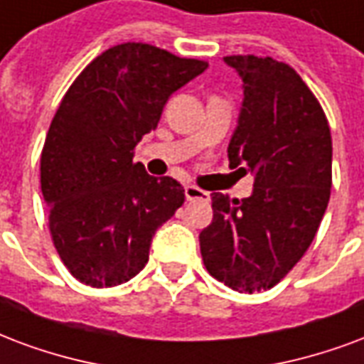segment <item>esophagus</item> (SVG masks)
Masks as SVG:
<instances>
[{"instance_id":"obj_1","label":"esophagus","mask_w":364,"mask_h":364,"mask_svg":"<svg viewBox=\"0 0 364 364\" xmlns=\"http://www.w3.org/2000/svg\"><path fill=\"white\" fill-rule=\"evenodd\" d=\"M185 196H187V200H203V203L210 200L208 193L203 189H198L195 185H187V187H185Z\"/></svg>"}]
</instances>
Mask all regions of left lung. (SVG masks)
<instances>
[{
  "mask_svg": "<svg viewBox=\"0 0 364 364\" xmlns=\"http://www.w3.org/2000/svg\"><path fill=\"white\" fill-rule=\"evenodd\" d=\"M223 61L243 79L230 168L245 165L255 189L243 200L212 193L214 218L198 239L210 276L252 293L279 284L311 247L330 200L332 134L318 100L287 63Z\"/></svg>",
  "mask_w": 364,
  "mask_h": 364,
  "instance_id": "obj_1",
  "label": "left lung"
}]
</instances>
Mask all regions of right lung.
<instances>
[{
  "label": "right lung",
  "instance_id": "obj_1",
  "mask_svg": "<svg viewBox=\"0 0 364 364\" xmlns=\"http://www.w3.org/2000/svg\"><path fill=\"white\" fill-rule=\"evenodd\" d=\"M206 67L127 42L100 53L69 86L42 148L40 183L55 250L80 284L134 278L156 230L185 203L173 177L134 164V146L158 127L169 96Z\"/></svg>",
  "mask_w": 364,
  "mask_h": 364
}]
</instances>
